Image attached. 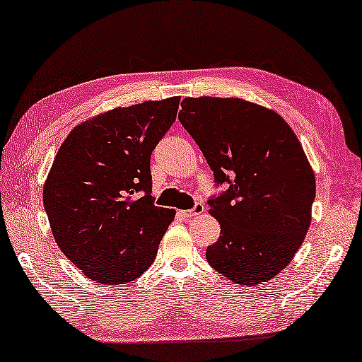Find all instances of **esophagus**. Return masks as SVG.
Wrapping results in <instances>:
<instances>
[{"label":"esophagus","mask_w":362,"mask_h":362,"mask_svg":"<svg viewBox=\"0 0 362 362\" xmlns=\"http://www.w3.org/2000/svg\"><path fill=\"white\" fill-rule=\"evenodd\" d=\"M182 216L185 218H194V216H200V214L205 213V206L202 204H195V206L192 210H187V211H181Z\"/></svg>","instance_id":"esophagus-1"}]
</instances>
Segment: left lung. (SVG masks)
<instances>
[{
    "mask_svg": "<svg viewBox=\"0 0 362 362\" xmlns=\"http://www.w3.org/2000/svg\"><path fill=\"white\" fill-rule=\"evenodd\" d=\"M181 107L177 117L216 182H230L208 202L221 224L208 264L238 286L270 281L293 261L312 223L316 182L300 141L280 114L243 98L187 97Z\"/></svg>",
    "mask_w": 362,
    "mask_h": 362,
    "instance_id": "8db88e82",
    "label": "left lung"
}]
</instances>
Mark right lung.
<instances>
[{
	"label": "right lung",
	"instance_id": "add662e5",
	"mask_svg": "<svg viewBox=\"0 0 362 362\" xmlns=\"http://www.w3.org/2000/svg\"><path fill=\"white\" fill-rule=\"evenodd\" d=\"M180 97L114 107L68 133L44 182L50 230L92 281L127 283L154 262L175 210L152 199L151 154L175 122Z\"/></svg>",
	"mask_w": 362,
	"mask_h": 362
}]
</instances>
